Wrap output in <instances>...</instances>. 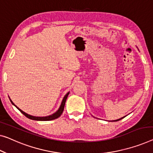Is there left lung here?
<instances>
[{
	"label": "left lung",
	"instance_id": "1",
	"mask_svg": "<svg viewBox=\"0 0 153 153\" xmlns=\"http://www.w3.org/2000/svg\"><path fill=\"white\" fill-rule=\"evenodd\" d=\"M124 117H122V118H124ZM122 118H121V119H119V120H115V121H113V122H117V121H119V120H122Z\"/></svg>",
	"mask_w": 153,
	"mask_h": 153
}]
</instances>
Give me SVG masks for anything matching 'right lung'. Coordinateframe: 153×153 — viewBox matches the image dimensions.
<instances>
[{
	"label": "right lung",
	"mask_w": 153,
	"mask_h": 153,
	"mask_svg": "<svg viewBox=\"0 0 153 153\" xmlns=\"http://www.w3.org/2000/svg\"><path fill=\"white\" fill-rule=\"evenodd\" d=\"M69 93H67V94H66V95L65 97H64L63 98V100L62 102V104H61V106L60 108H59L58 111H57V112L55 113L54 114H53V115H49V116H47V117H35V116H32V115H28V114L25 113L24 111H22V110H20V109L18 108V107H17L13 103V102L11 101V100H10V101L11 103H12V104H13L16 108L19 110L20 112H21L22 114L25 116H26V117L27 118H29V119H31V120H37V121H50V120H55V119H57V118H58L60 116L62 115V113L64 111V108H65V102H66V100H67V98L68 97V95H69Z\"/></svg>",
	"instance_id": "obj_1"
}]
</instances>
